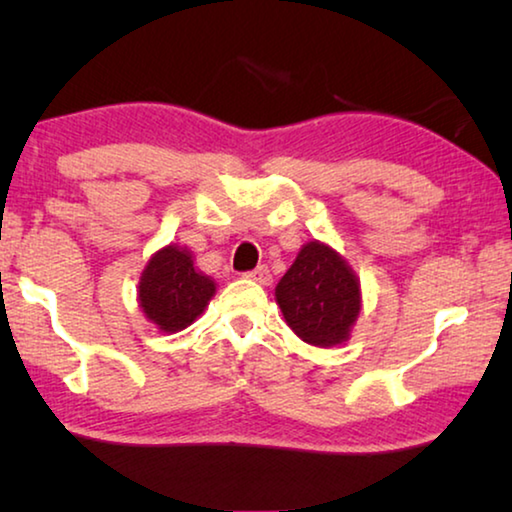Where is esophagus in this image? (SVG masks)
<instances>
[{
	"label": "esophagus",
	"instance_id": "1",
	"mask_svg": "<svg viewBox=\"0 0 512 512\" xmlns=\"http://www.w3.org/2000/svg\"><path fill=\"white\" fill-rule=\"evenodd\" d=\"M246 277H248V280L257 282V284H271V280H273L271 271H268V266H257L255 271H248Z\"/></svg>",
	"mask_w": 512,
	"mask_h": 512
}]
</instances>
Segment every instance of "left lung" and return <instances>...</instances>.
Returning <instances> with one entry per match:
<instances>
[{
    "label": "left lung",
    "mask_w": 512,
    "mask_h": 512,
    "mask_svg": "<svg viewBox=\"0 0 512 512\" xmlns=\"http://www.w3.org/2000/svg\"><path fill=\"white\" fill-rule=\"evenodd\" d=\"M287 325L316 348L350 339L361 311V284L350 264L323 241H307L275 287Z\"/></svg>",
    "instance_id": "1"
}]
</instances>
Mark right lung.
I'll return each instance as SVG.
<instances>
[{
	"instance_id": "add662e5",
	"label": "right lung",
	"mask_w": 512,
	"mask_h": 512,
	"mask_svg": "<svg viewBox=\"0 0 512 512\" xmlns=\"http://www.w3.org/2000/svg\"><path fill=\"white\" fill-rule=\"evenodd\" d=\"M216 284L194 266L187 248L169 244L144 266L137 302L160 332L176 334L194 323L210 305Z\"/></svg>"
}]
</instances>
